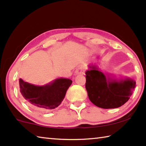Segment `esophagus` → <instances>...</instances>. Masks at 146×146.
<instances>
[{
  "instance_id": "esophagus-1",
  "label": "esophagus",
  "mask_w": 146,
  "mask_h": 146,
  "mask_svg": "<svg viewBox=\"0 0 146 146\" xmlns=\"http://www.w3.org/2000/svg\"><path fill=\"white\" fill-rule=\"evenodd\" d=\"M85 68L82 66H79L75 71L76 74H84Z\"/></svg>"
}]
</instances>
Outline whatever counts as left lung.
<instances>
[{
    "mask_svg": "<svg viewBox=\"0 0 146 146\" xmlns=\"http://www.w3.org/2000/svg\"><path fill=\"white\" fill-rule=\"evenodd\" d=\"M86 71L85 88L92 104L100 108L120 107L129 100L135 87V82L125 77L117 79L104 74L97 66L90 64Z\"/></svg>",
    "mask_w": 146,
    "mask_h": 146,
    "instance_id": "obj_1",
    "label": "left lung"
}]
</instances>
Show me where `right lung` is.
Returning a JSON list of instances; mask_svg holds the SVG:
<instances>
[{"label":"right lung","mask_w":146,"mask_h":146,"mask_svg":"<svg viewBox=\"0 0 146 146\" xmlns=\"http://www.w3.org/2000/svg\"><path fill=\"white\" fill-rule=\"evenodd\" d=\"M72 81L59 78L44 85H35L19 79L20 92L24 100L36 109L51 110L58 107L64 98Z\"/></svg>","instance_id":"1"}]
</instances>
